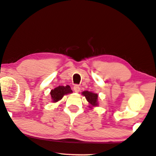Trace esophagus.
Here are the masks:
<instances>
[{
    "label": "esophagus",
    "instance_id": "obj_1",
    "mask_svg": "<svg viewBox=\"0 0 156 156\" xmlns=\"http://www.w3.org/2000/svg\"><path fill=\"white\" fill-rule=\"evenodd\" d=\"M80 86H78V84H76L75 85V86H73V90H74V91L75 92H76V93H78V92H79L80 91Z\"/></svg>",
    "mask_w": 156,
    "mask_h": 156
}]
</instances>
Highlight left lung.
<instances>
[{
    "instance_id": "obj_1",
    "label": "left lung",
    "mask_w": 156,
    "mask_h": 156,
    "mask_svg": "<svg viewBox=\"0 0 156 156\" xmlns=\"http://www.w3.org/2000/svg\"><path fill=\"white\" fill-rule=\"evenodd\" d=\"M82 94L85 96V97H86V100H87L88 103L91 104L92 106H97L98 105V102H97L98 95L97 94H94V93H92V92H89V91H88V90L83 91L82 93Z\"/></svg>"
}]
</instances>
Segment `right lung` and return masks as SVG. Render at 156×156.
Returning <instances> with one entry per match:
<instances>
[{
    "label": "right lung",
    "instance_id": "1",
    "mask_svg": "<svg viewBox=\"0 0 156 156\" xmlns=\"http://www.w3.org/2000/svg\"><path fill=\"white\" fill-rule=\"evenodd\" d=\"M72 92L71 88L68 85H67L66 86H60L58 87L55 88V89L51 90L50 94L53 102H57L60 101L61 98L63 97L64 95Z\"/></svg>",
    "mask_w": 156,
    "mask_h": 156
}]
</instances>
